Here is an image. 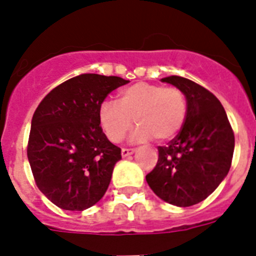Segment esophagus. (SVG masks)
I'll return each mask as SVG.
<instances>
[{"label": "esophagus", "instance_id": "1", "mask_svg": "<svg viewBox=\"0 0 256 256\" xmlns=\"http://www.w3.org/2000/svg\"><path fill=\"white\" fill-rule=\"evenodd\" d=\"M134 151V148H122V156H123V158H126V156L132 155Z\"/></svg>", "mask_w": 256, "mask_h": 256}]
</instances>
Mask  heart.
<instances>
[{
  "mask_svg": "<svg viewBox=\"0 0 256 256\" xmlns=\"http://www.w3.org/2000/svg\"><path fill=\"white\" fill-rule=\"evenodd\" d=\"M118 104L104 101L98 108V123L108 141L119 144L138 124L133 132V142L150 138L168 141L174 138L186 122V94L177 87L138 82L122 90Z\"/></svg>",
  "mask_w": 256,
  "mask_h": 256,
  "instance_id": "1",
  "label": "heart"
}]
</instances>
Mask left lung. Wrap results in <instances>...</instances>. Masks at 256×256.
Instances as JSON below:
<instances>
[{"instance_id": "left-lung-1", "label": "left lung", "mask_w": 256, "mask_h": 256, "mask_svg": "<svg viewBox=\"0 0 256 256\" xmlns=\"http://www.w3.org/2000/svg\"><path fill=\"white\" fill-rule=\"evenodd\" d=\"M162 82L186 94L188 110L180 133L158 148V164L146 180L162 200L192 206L216 191L230 172L234 134L224 108L206 88L178 76Z\"/></svg>"}]
</instances>
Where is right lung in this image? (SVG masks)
I'll list each match as a JSON object with an SVG mask.
<instances>
[{"label":"right lung","instance_id":"right-lung-1","mask_svg":"<svg viewBox=\"0 0 256 256\" xmlns=\"http://www.w3.org/2000/svg\"><path fill=\"white\" fill-rule=\"evenodd\" d=\"M128 82L80 74L54 88L36 108L26 154L36 184L56 206L82 212L105 195L122 154L101 130L98 108Z\"/></svg>","mask_w":256,"mask_h":256}]
</instances>
